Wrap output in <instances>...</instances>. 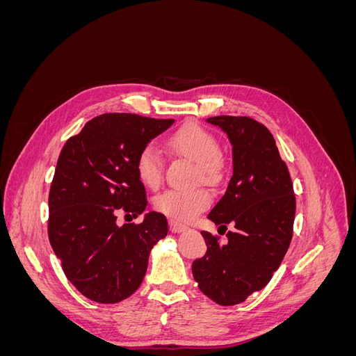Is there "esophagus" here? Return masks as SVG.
<instances>
[{
  "mask_svg": "<svg viewBox=\"0 0 356 356\" xmlns=\"http://www.w3.org/2000/svg\"><path fill=\"white\" fill-rule=\"evenodd\" d=\"M169 229H170L172 233H181V232H186L188 227H187V225H184V224H181V222L170 221L169 222Z\"/></svg>",
  "mask_w": 356,
  "mask_h": 356,
  "instance_id": "1",
  "label": "esophagus"
}]
</instances>
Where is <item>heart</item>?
<instances>
[{
    "instance_id": "1",
    "label": "heart",
    "mask_w": 356,
    "mask_h": 356,
    "mask_svg": "<svg viewBox=\"0 0 356 356\" xmlns=\"http://www.w3.org/2000/svg\"><path fill=\"white\" fill-rule=\"evenodd\" d=\"M170 152L195 161L193 182L204 181L208 184H220L227 174V161L220 153V144L208 129L196 123H187L168 139ZM135 169L139 181L148 188H157L163 181L165 163L153 145L139 152ZM212 202L211 191L204 186L188 190H165L154 199V208L177 221H190L207 209Z\"/></svg>"
}]
</instances>
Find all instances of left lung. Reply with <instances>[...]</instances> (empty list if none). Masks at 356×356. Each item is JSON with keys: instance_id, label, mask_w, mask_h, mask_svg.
I'll return each instance as SVG.
<instances>
[{"instance_id": "8db88e82", "label": "left lung", "mask_w": 356, "mask_h": 356, "mask_svg": "<svg viewBox=\"0 0 356 356\" xmlns=\"http://www.w3.org/2000/svg\"><path fill=\"white\" fill-rule=\"evenodd\" d=\"M233 145V177L208 218L227 230V242L202 232L207 254L193 261L199 289L215 303L233 306L263 289L293 239L296 195L286 163L268 129L251 117L217 115ZM218 229V230H220Z\"/></svg>"}]
</instances>
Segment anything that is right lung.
<instances>
[{
	"instance_id": "add662e5",
	"label": "right lung",
	"mask_w": 356,
	"mask_h": 356,
	"mask_svg": "<svg viewBox=\"0 0 356 356\" xmlns=\"http://www.w3.org/2000/svg\"><path fill=\"white\" fill-rule=\"evenodd\" d=\"M131 113L92 118L63 145L49 193V241L68 281L89 300L118 303L141 285L153 245L168 234L163 213L118 227L117 212L147 208L135 161L174 123Z\"/></svg>"
}]
</instances>
